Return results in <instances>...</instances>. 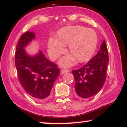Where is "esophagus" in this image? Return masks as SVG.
I'll return each mask as SVG.
<instances>
[{
    "instance_id": "esophagus-1",
    "label": "esophagus",
    "mask_w": 127,
    "mask_h": 127,
    "mask_svg": "<svg viewBox=\"0 0 127 127\" xmlns=\"http://www.w3.org/2000/svg\"><path fill=\"white\" fill-rule=\"evenodd\" d=\"M69 72V70L68 69H62L61 71V72L63 73V74H64V73H66L67 72Z\"/></svg>"
}]
</instances>
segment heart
Masks as SVG:
<instances>
[{"label":"heart","mask_w":127,"mask_h":127,"mask_svg":"<svg viewBox=\"0 0 127 127\" xmlns=\"http://www.w3.org/2000/svg\"><path fill=\"white\" fill-rule=\"evenodd\" d=\"M58 39L48 40V52L51 59L54 60L64 53L65 45H68V55L60 60L59 64L64 67L72 65L74 58L78 62L88 61L94 55L97 43V37L93 30L81 26H68L58 32Z\"/></svg>","instance_id":"1"}]
</instances>
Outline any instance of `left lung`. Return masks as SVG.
<instances>
[{
  "instance_id": "8db88e82",
  "label": "left lung",
  "mask_w": 127,
  "mask_h": 127,
  "mask_svg": "<svg viewBox=\"0 0 127 127\" xmlns=\"http://www.w3.org/2000/svg\"><path fill=\"white\" fill-rule=\"evenodd\" d=\"M108 52L105 40L94 57L81 68L72 71L75 78V96L87 99L97 94L105 82Z\"/></svg>"
}]
</instances>
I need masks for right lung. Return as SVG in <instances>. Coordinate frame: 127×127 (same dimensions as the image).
<instances>
[{
	"mask_svg": "<svg viewBox=\"0 0 127 127\" xmlns=\"http://www.w3.org/2000/svg\"><path fill=\"white\" fill-rule=\"evenodd\" d=\"M35 37V33L30 31L20 37L15 52V65L19 80L25 91L35 100L43 101L50 99L60 69L40 50L34 56L26 52L24 48Z\"/></svg>",
	"mask_w": 127,
	"mask_h": 127,
	"instance_id": "add662e5",
	"label": "right lung"
}]
</instances>
